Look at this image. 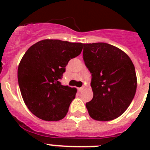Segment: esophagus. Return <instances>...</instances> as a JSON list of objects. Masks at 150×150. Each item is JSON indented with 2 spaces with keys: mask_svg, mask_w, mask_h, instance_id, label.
<instances>
[{
  "mask_svg": "<svg viewBox=\"0 0 150 150\" xmlns=\"http://www.w3.org/2000/svg\"><path fill=\"white\" fill-rule=\"evenodd\" d=\"M83 89H84V87H80V88H78V90H79V92H82Z\"/></svg>",
  "mask_w": 150,
  "mask_h": 150,
  "instance_id": "esophagus-1",
  "label": "esophagus"
}]
</instances>
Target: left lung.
<instances>
[{"label": "left lung", "mask_w": 150, "mask_h": 150, "mask_svg": "<svg viewBox=\"0 0 150 150\" xmlns=\"http://www.w3.org/2000/svg\"><path fill=\"white\" fill-rule=\"evenodd\" d=\"M83 60L92 74L93 97L86 103L89 116L111 121L129 107L137 88L135 66L124 51L106 43H84Z\"/></svg>", "instance_id": "8db88e82"}]
</instances>
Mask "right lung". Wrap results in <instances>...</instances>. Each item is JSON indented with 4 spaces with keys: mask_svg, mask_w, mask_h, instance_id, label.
I'll return each mask as SVG.
<instances>
[{
    "mask_svg": "<svg viewBox=\"0 0 150 150\" xmlns=\"http://www.w3.org/2000/svg\"><path fill=\"white\" fill-rule=\"evenodd\" d=\"M82 50V43L44 40L25 52L18 68V81L22 99L35 116L47 121L66 116L77 89L61 85L60 79L68 61Z\"/></svg>",
    "mask_w": 150,
    "mask_h": 150,
    "instance_id": "right-lung-1",
    "label": "right lung"
}]
</instances>
